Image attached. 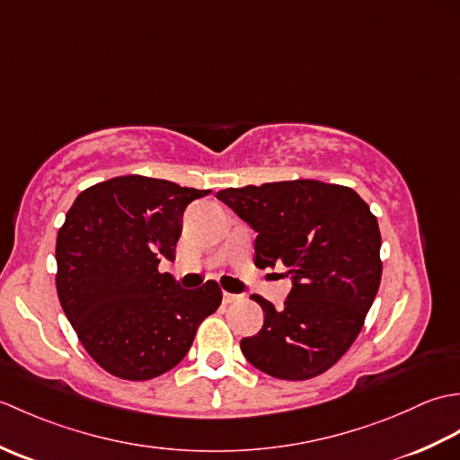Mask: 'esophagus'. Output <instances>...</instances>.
<instances>
[{
    "label": "esophagus",
    "instance_id": "1",
    "mask_svg": "<svg viewBox=\"0 0 460 460\" xmlns=\"http://www.w3.org/2000/svg\"><path fill=\"white\" fill-rule=\"evenodd\" d=\"M241 296L239 295H231V292H223V302L225 305H231V302H235V300H239Z\"/></svg>",
    "mask_w": 460,
    "mask_h": 460
}]
</instances>
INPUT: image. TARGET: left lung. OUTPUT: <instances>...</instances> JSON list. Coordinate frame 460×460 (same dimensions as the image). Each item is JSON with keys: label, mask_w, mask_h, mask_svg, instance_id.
<instances>
[{"label": "left lung", "mask_w": 460, "mask_h": 460, "mask_svg": "<svg viewBox=\"0 0 460 460\" xmlns=\"http://www.w3.org/2000/svg\"><path fill=\"white\" fill-rule=\"evenodd\" d=\"M257 233L255 265L287 267L285 306L252 296L265 312L241 340L249 364L277 379L324 374L358 338L381 280V235L367 203L344 185L275 181L217 191Z\"/></svg>", "instance_id": "left-lung-1"}]
</instances>
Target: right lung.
Instances as JSON below:
<instances>
[{
	"instance_id": "obj_1",
	"label": "right lung",
	"mask_w": 460,
	"mask_h": 460,
	"mask_svg": "<svg viewBox=\"0 0 460 460\" xmlns=\"http://www.w3.org/2000/svg\"><path fill=\"white\" fill-rule=\"evenodd\" d=\"M209 190L122 175L84 190L57 235V295L89 356L109 374L146 381L175 367L221 305L208 280L181 288L175 259L183 211Z\"/></svg>"
}]
</instances>
